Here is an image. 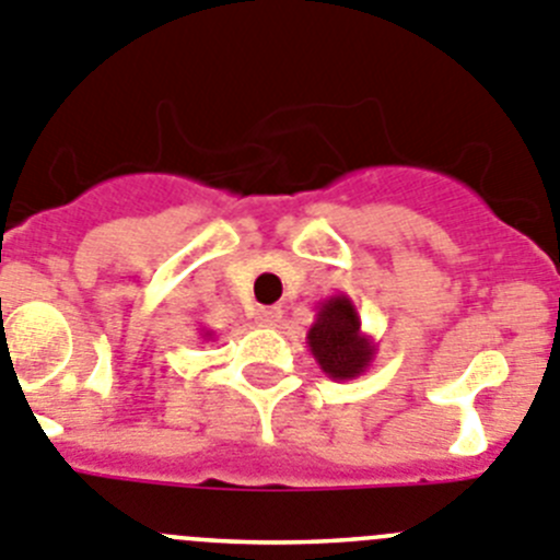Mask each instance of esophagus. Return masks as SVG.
Wrapping results in <instances>:
<instances>
[{
  "label": "esophagus",
  "instance_id": "obj_1",
  "mask_svg": "<svg viewBox=\"0 0 560 560\" xmlns=\"http://www.w3.org/2000/svg\"><path fill=\"white\" fill-rule=\"evenodd\" d=\"M255 322H258L260 327H277L280 322H283V311L280 307H260L258 314H255Z\"/></svg>",
  "mask_w": 560,
  "mask_h": 560
}]
</instances>
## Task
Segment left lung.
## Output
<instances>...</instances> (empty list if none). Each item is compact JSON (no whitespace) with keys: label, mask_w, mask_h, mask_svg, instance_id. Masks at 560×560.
Instances as JSON below:
<instances>
[{"label":"left lung","mask_w":560,"mask_h":560,"mask_svg":"<svg viewBox=\"0 0 560 560\" xmlns=\"http://www.w3.org/2000/svg\"><path fill=\"white\" fill-rule=\"evenodd\" d=\"M305 338L330 381H355L377 355V343L361 330V314L347 294H332L316 305V322Z\"/></svg>","instance_id":"obj_1"}]
</instances>
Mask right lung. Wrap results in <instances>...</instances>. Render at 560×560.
Returning a JSON list of instances; mask_svg holds the SVG:
<instances>
[{
	"mask_svg": "<svg viewBox=\"0 0 560 560\" xmlns=\"http://www.w3.org/2000/svg\"><path fill=\"white\" fill-rule=\"evenodd\" d=\"M199 338H202V341H213V330H205V327H199Z\"/></svg>",
	"mask_w": 560,
	"mask_h": 560,
	"instance_id": "right-lung-1",
	"label": "right lung"
}]
</instances>
